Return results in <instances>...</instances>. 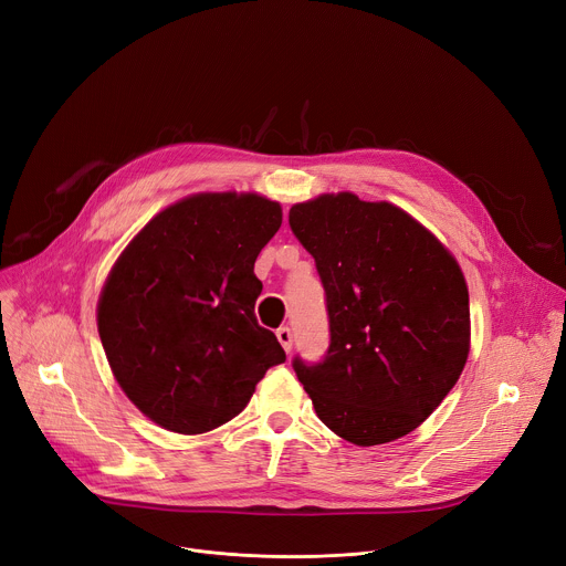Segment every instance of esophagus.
Segmentation results:
<instances>
[{
  "label": "esophagus",
  "mask_w": 566,
  "mask_h": 566,
  "mask_svg": "<svg viewBox=\"0 0 566 566\" xmlns=\"http://www.w3.org/2000/svg\"><path fill=\"white\" fill-rule=\"evenodd\" d=\"M275 334H277V340L282 343V347H284L286 352H291V349H293V332H291L289 327H280Z\"/></svg>",
  "instance_id": "34e87169"
}]
</instances>
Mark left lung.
I'll return each instance as SVG.
<instances>
[{
  "label": "left lung",
  "instance_id": "obj_1",
  "mask_svg": "<svg viewBox=\"0 0 566 566\" xmlns=\"http://www.w3.org/2000/svg\"><path fill=\"white\" fill-rule=\"evenodd\" d=\"M325 289L329 347L293 358L318 418L373 447L418 429L470 354V293L453 254L390 202L323 193L289 212Z\"/></svg>",
  "mask_w": 566,
  "mask_h": 566
}]
</instances>
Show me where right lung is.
Returning <instances> with one entry per match:
<instances>
[{"mask_svg":"<svg viewBox=\"0 0 566 566\" xmlns=\"http://www.w3.org/2000/svg\"><path fill=\"white\" fill-rule=\"evenodd\" d=\"M282 226L256 193H193L153 217L115 262L98 336L126 397L167 431H212L250 401L284 349L254 318V260Z\"/></svg>","mask_w":566,"mask_h":566,"instance_id":"obj_1","label":"right lung"}]
</instances>
